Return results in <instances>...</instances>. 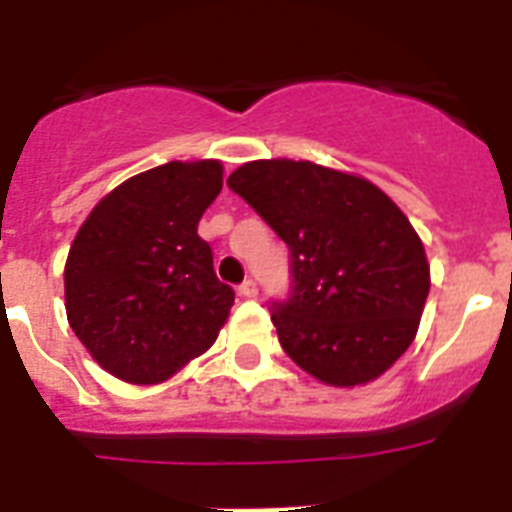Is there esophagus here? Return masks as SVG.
<instances>
[{
  "mask_svg": "<svg viewBox=\"0 0 512 512\" xmlns=\"http://www.w3.org/2000/svg\"><path fill=\"white\" fill-rule=\"evenodd\" d=\"M239 295L241 297H257V284L252 279H247L244 284L239 287Z\"/></svg>",
  "mask_w": 512,
  "mask_h": 512,
  "instance_id": "1",
  "label": "esophagus"
}]
</instances>
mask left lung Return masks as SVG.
Instances as JSON below:
<instances>
[{"label":"left lung","mask_w":512,"mask_h":512,"mask_svg":"<svg viewBox=\"0 0 512 512\" xmlns=\"http://www.w3.org/2000/svg\"><path fill=\"white\" fill-rule=\"evenodd\" d=\"M289 247L292 295L273 303L281 348L324 385L356 388L412 345L430 292L420 236L366 177L260 159L228 177Z\"/></svg>","instance_id":"8db88e82"}]
</instances>
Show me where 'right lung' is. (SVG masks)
I'll return each mask as SVG.
<instances>
[{"label": "right lung", "mask_w": 512, "mask_h": 512, "mask_svg": "<svg viewBox=\"0 0 512 512\" xmlns=\"http://www.w3.org/2000/svg\"><path fill=\"white\" fill-rule=\"evenodd\" d=\"M223 188L217 159L167 162L92 207L68 249L66 316L108 374L159 385L212 348L233 289L196 228Z\"/></svg>", "instance_id": "add662e5"}]
</instances>
